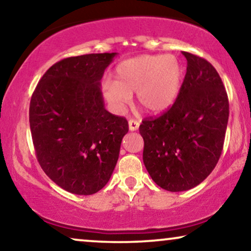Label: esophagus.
<instances>
[{"mask_svg": "<svg viewBox=\"0 0 251 251\" xmlns=\"http://www.w3.org/2000/svg\"><path fill=\"white\" fill-rule=\"evenodd\" d=\"M128 123H129V130H130V131H136V130H138V128H139V122L138 121L130 119Z\"/></svg>", "mask_w": 251, "mask_h": 251, "instance_id": "obj_1", "label": "esophagus"}]
</instances>
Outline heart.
I'll return each mask as SVG.
<instances>
[{"instance_id": "1", "label": "heart", "mask_w": 251, "mask_h": 251, "mask_svg": "<svg viewBox=\"0 0 251 251\" xmlns=\"http://www.w3.org/2000/svg\"><path fill=\"white\" fill-rule=\"evenodd\" d=\"M184 70L173 54H144L120 63L114 81L102 83V95L116 113H122L137 92V101L153 114L166 112L177 100Z\"/></svg>"}]
</instances>
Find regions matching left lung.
<instances>
[{"instance_id": "1", "label": "left lung", "mask_w": 251, "mask_h": 251, "mask_svg": "<svg viewBox=\"0 0 251 251\" xmlns=\"http://www.w3.org/2000/svg\"><path fill=\"white\" fill-rule=\"evenodd\" d=\"M187 60L175 104L159 118L144 120L143 161L152 179L170 192L191 190L217 164L228 121V99L222 78L203 58Z\"/></svg>"}]
</instances>
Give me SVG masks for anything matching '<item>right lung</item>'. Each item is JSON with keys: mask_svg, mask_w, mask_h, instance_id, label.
I'll return each mask as SVG.
<instances>
[{"mask_svg": "<svg viewBox=\"0 0 251 251\" xmlns=\"http://www.w3.org/2000/svg\"><path fill=\"white\" fill-rule=\"evenodd\" d=\"M116 52L58 61L33 92L29 126L41 168L70 193L91 195L111 178L128 121L106 111L100 80Z\"/></svg>", "mask_w": 251, "mask_h": 251, "instance_id": "right-lung-1", "label": "right lung"}]
</instances>
